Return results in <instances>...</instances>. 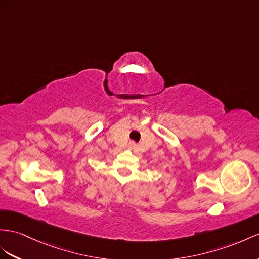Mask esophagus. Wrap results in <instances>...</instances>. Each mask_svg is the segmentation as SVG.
Instances as JSON below:
<instances>
[{"label":"esophagus","mask_w":259,"mask_h":259,"mask_svg":"<svg viewBox=\"0 0 259 259\" xmlns=\"http://www.w3.org/2000/svg\"><path fill=\"white\" fill-rule=\"evenodd\" d=\"M130 145L132 148H135L136 147V144H135V142H130Z\"/></svg>","instance_id":"esophagus-1"}]
</instances>
